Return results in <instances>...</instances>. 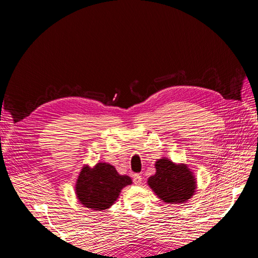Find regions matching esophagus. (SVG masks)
Wrapping results in <instances>:
<instances>
[{"label": "esophagus", "instance_id": "obj_1", "mask_svg": "<svg viewBox=\"0 0 258 258\" xmlns=\"http://www.w3.org/2000/svg\"><path fill=\"white\" fill-rule=\"evenodd\" d=\"M134 183L136 185H141L142 184V176L140 174H135L134 175Z\"/></svg>", "mask_w": 258, "mask_h": 258}]
</instances>
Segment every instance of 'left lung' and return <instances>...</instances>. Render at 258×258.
Instances as JSON below:
<instances>
[{
	"label": "left lung",
	"instance_id": "left-lung-1",
	"mask_svg": "<svg viewBox=\"0 0 258 258\" xmlns=\"http://www.w3.org/2000/svg\"><path fill=\"white\" fill-rule=\"evenodd\" d=\"M156 173L148 178V185L167 204H183L196 188L190 170L185 165H175L167 158L156 161Z\"/></svg>",
	"mask_w": 258,
	"mask_h": 258
}]
</instances>
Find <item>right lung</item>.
Segmentation results:
<instances>
[{
  "mask_svg": "<svg viewBox=\"0 0 258 258\" xmlns=\"http://www.w3.org/2000/svg\"><path fill=\"white\" fill-rule=\"evenodd\" d=\"M131 183L128 175H120L113 166L100 162L93 169H82L76 183V195L86 208L106 210L118 198L123 187Z\"/></svg>",
  "mask_w": 258,
  "mask_h": 258,
  "instance_id": "right-lung-1",
  "label": "right lung"
}]
</instances>
